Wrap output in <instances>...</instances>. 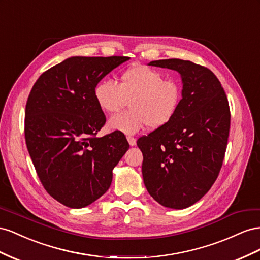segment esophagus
<instances>
[{
	"mask_svg": "<svg viewBox=\"0 0 260 260\" xmlns=\"http://www.w3.org/2000/svg\"><path fill=\"white\" fill-rule=\"evenodd\" d=\"M127 140H128V144H129L131 146H135V145H136V139H135L134 137L128 136V137H127Z\"/></svg>",
	"mask_w": 260,
	"mask_h": 260,
	"instance_id": "obj_1",
	"label": "esophagus"
}]
</instances>
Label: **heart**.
Masks as SVG:
<instances>
[{"mask_svg":"<svg viewBox=\"0 0 260 260\" xmlns=\"http://www.w3.org/2000/svg\"><path fill=\"white\" fill-rule=\"evenodd\" d=\"M100 109L108 113L121 110L131 99V110L110 117V131L134 135L145 126L158 128L168 124L175 115L182 99L181 85L165 79V75L149 66L136 65L126 70L118 85L111 79H102L93 89Z\"/></svg>","mask_w":260,"mask_h":260,"instance_id":"b5f03b06","label":"heart"}]
</instances>
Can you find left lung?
Listing matches in <instances>:
<instances>
[{"label": "left lung", "mask_w": 260, "mask_h": 260, "mask_svg": "<svg viewBox=\"0 0 260 260\" xmlns=\"http://www.w3.org/2000/svg\"><path fill=\"white\" fill-rule=\"evenodd\" d=\"M176 71L182 99L168 124L140 137L143 177L151 197L172 209L194 205L216 182L230 131L226 94L217 76L202 65L180 58L148 63Z\"/></svg>", "instance_id": "1"}]
</instances>
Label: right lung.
Instances as JSON below:
<instances>
[{"mask_svg":"<svg viewBox=\"0 0 260 260\" xmlns=\"http://www.w3.org/2000/svg\"><path fill=\"white\" fill-rule=\"evenodd\" d=\"M128 60L69 57L44 72L28 97L27 149L43 187L70 208H84L105 194L129 148L121 132L95 137L106 116L93 95L95 85Z\"/></svg>","mask_w":260,"mask_h":260,"instance_id":"obj_1","label":"right lung"}]
</instances>
